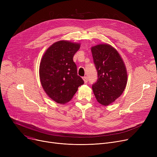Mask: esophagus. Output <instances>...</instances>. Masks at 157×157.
<instances>
[{
	"label": "esophagus",
	"instance_id": "1",
	"mask_svg": "<svg viewBox=\"0 0 157 157\" xmlns=\"http://www.w3.org/2000/svg\"><path fill=\"white\" fill-rule=\"evenodd\" d=\"M83 81H84V82L85 83H86L87 82H88V78L86 77V76H85V77H83Z\"/></svg>",
	"mask_w": 157,
	"mask_h": 157
}]
</instances>
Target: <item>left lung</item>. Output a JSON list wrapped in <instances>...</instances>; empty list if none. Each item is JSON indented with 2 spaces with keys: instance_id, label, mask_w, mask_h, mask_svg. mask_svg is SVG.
Here are the masks:
<instances>
[{
  "instance_id": "8db88e82",
  "label": "left lung",
  "mask_w": 157,
  "mask_h": 157,
  "mask_svg": "<svg viewBox=\"0 0 157 157\" xmlns=\"http://www.w3.org/2000/svg\"><path fill=\"white\" fill-rule=\"evenodd\" d=\"M98 79L92 90L98 103L108 105L122 94L127 85V72L121 57L113 46L100 44L91 48Z\"/></svg>"
}]
</instances>
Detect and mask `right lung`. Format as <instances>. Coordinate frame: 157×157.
Wrapping results in <instances>:
<instances>
[{"label":"right lung","instance_id":"1","mask_svg":"<svg viewBox=\"0 0 157 157\" xmlns=\"http://www.w3.org/2000/svg\"><path fill=\"white\" fill-rule=\"evenodd\" d=\"M80 44L59 40L49 46L39 66L40 83L52 100L65 104L71 100L84 81L78 75L73 56Z\"/></svg>","mask_w":157,"mask_h":157}]
</instances>
